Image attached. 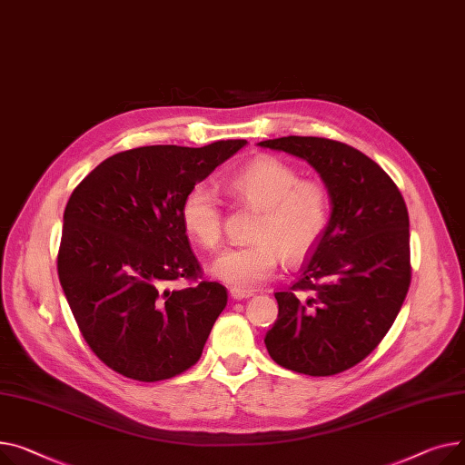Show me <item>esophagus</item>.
Segmentation results:
<instances>
[{"label": "esophagus", "instance_id": "1", "mask_svg": "<svg viewBox=\"0 0 465 465\" xmlns=\"http://www.w3.org/2000/svg\"><path fill=\"white\" fill-rule=\"evenodd\" d=\"M231 296L234 300H245V298L253 296V292L252 291H242V289H231Z\"/></svg>", "mask_w": 465, "mask_h": 465}]
</instances>
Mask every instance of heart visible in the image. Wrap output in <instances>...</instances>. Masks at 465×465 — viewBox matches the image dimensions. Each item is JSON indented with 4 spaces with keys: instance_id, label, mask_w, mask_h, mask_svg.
Instances as JSON below:
<instances>
[{
    "instance_id": "b5f03b06",
    "label": "heart",
    "mask_w": 465,
    "mask_h": 465,
    "mask_svg": "<svg viewBox=\"0 0 465 465\" xmlns=\"http://www.w3.org/2000/svg\"><path fill=\"white\" fill-rule=\"evenodd\" d=\"M234 197L261 208L253 227L255 243L223 252L212 262V276L232 289H255L266 283L280 266L298 262L312 253L331 222V195L317 180H300L289 163L259 157L227 178ZM180 220L203 248L215 250L223 236L220 199L208 183L191 187Z\"/></svg>"
}]
</instances>
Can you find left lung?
<instances>
[{"label": "left lung", "mask_w": 465, "mask_h": 465, "mask_svg": "<svg viewBox=\"0 0 465 465\" xmlns=\"http://www.w3.org/2000/svg\"><path fill=\"white\" fill-rule=\"evenodd\" d=\"M259 146L304 159L332 210L291 291L274 292L278 321L264 345L274 362L298 373L345 371L385 338L411 283L405 201L375 161L343 143L282 136Z\"/></svg>", "instance_id": "8db88e82"}]
</instances>
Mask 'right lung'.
<instances>
[{
	"label": "right lung",
	"mask_w": 465,
	"mask_h": 465,
	"mask_svg": "<svg viewBox=\"0 0 465 465\" xmlns=\"http://www.w3.org/2000/svg\"><path fill=\"white\" fill-rule=\"evenodd\" d=\"M245 144L120 152L71 193L58 276L82 336L108 368L153 383L201 359L227 306V289L217 282L167 289L201 272L180 204L191 187Z\"/></svg>",
	"instance_id": "1"
}]
</instances>
